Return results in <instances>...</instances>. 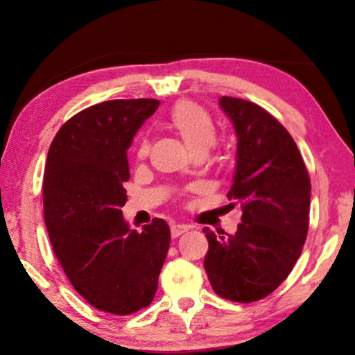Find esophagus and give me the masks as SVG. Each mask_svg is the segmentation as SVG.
Instances as JSON below:
<instances>
[{
    "label": "esophagus",
    "instance_id": "1",
    "mask_svg": "<svg viewBox=\"0 0 355 355\" xmlns=\"http://www.w3.org/2000/svg\"><path fill=\"white\" fill-rule=\"evenodd\" d=\"M184 232H188V227H186V225H182V224H172L171 225L172 238H178L180 235H183Z\"/></svg>",
    "mask_w": 355,
    "mask_h": 355
}]
</instances>
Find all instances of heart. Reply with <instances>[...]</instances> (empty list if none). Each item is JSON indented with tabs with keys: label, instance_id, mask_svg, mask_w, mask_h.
I'll list each match as a JSON object with an SVG mask.
<instances>
[{
	"label": "heart",
	"instance_id": "b5f03b06",
	"mask_svg": "<svg viewBox=\"0 0 355 355\" xmlns=\"http://www.w3.org/2000/svg\"><path fill=\"white\" fill-rule=\"evenodd\" d=\"M169 127L183 137L192 153H205L213 146L216 137V123L211 114L199 103L191 100H180L172 106L167 116ZM150 144L147 137H139L135 155L139 159L147 158Z\"/></svg>",
	"mask_w": 355,
	"mask_h": 355
}]
</instances>
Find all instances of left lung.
I'll use <instances>...</instances> for the list:
<instances>
[{"label":"left lung","mask_w":355,"mask_h":355,"mask_svg":"<svg viewBox=\"0 0 355 355\" xmlns=\"http://www.w3.org/2000/svg\"><path fill=\"white\" fill-rule=\"evenodd\" d=\"M219 105L238 135L227 197L241 205L243 216L235 235L203 228V266L218 296L249 304L279 288L300 257L310 220V177L291 135L266 110L235 97H222Z\"/></svg>","instance_id":"1"}]
</instances>
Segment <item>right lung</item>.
Instances as JSON below:
<instances>
[{
    "instance_id": "obj_1",
    "label": "right lung",
    "mask_w": 355,
    "mask_h": 355,
    "mask_svg": "<svg viewBox=\"0 0 355 355\" xmlns=\"http://www.w3.org/2000/svg\"><path fill=\"white\" fill-rule=\"evenodd\" d=\"M153 98L110 100L65 122L48 150L44 218L53 252L84 300L112 315L152 304L171 244L155 218L139 233L122 218L130 178L127 150Z\"/></svg>"
}]
</instances>
